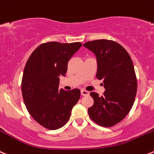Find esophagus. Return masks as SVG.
I'll return each instance as SVG.
<instances>
[{"instance_id":"1","label":"esophagus","mask_w":154,"mask_h":154,"mask_svg":"<svg viewBox=\"0 0 154 154\" xmlns=\"http://www.w3.org/2000/svg\"><path fill=\"white\" fill-rule=\"evenodd\" d=\"M81 95H83V96H87V95H89V92H87V91L86 90H83V89H82L81 90Z\"/></svg>"}]
</instances>
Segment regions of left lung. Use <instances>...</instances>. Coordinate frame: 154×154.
<instances>
[{
	"mask_svg": "<svg viewBox=\"0 0 154 154\" xmlns=\"http://www.w3.org/2000/svg\"><path fill=\"white\" fill-rule=\"evenodd\" d=\"M83 47L95 54L96 77L105 89L102 96L91 92L94 104L88 113L97 124L110 127L123 120L134 104L137 80L133 63L126 50L114 41L95 40Z\"/></svg>",
	"mask_w": 154,
	"mask_h": 154,
	"instance_id": "left-lung-1",
	"label": "left lung"
}]
</instances>
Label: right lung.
<instances>
[{
    "instance_id": "right-lung-1",
    "label": "right lung",
    "mask_w": 154,
    "mask_h": 154,
    "mask_svg": "<svg viewBox=\"0 0 154 154\" xmlns=\"http://www.w3.org/2000/svg\"><path fill=\"white\" fill-rule=\"evenodd\" d=\"M80 42H48L31 53L25 65L22 81L24 102L30 115L50 130L68 121L73 107L80 97L78 89H59V77H65L68 62L81 47Z\"/></svg>"
}]
</instances>
